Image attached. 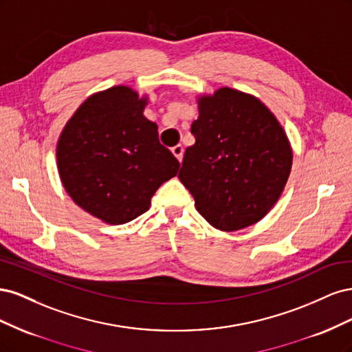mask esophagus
<instances>
[{"mask_svg":"<svg viewBox=\"0 0 352 352\" xmlns=\"http://www.w3.org/2000/svg\"><path fill=\"white\" fill-rule=\"evenodd\" d=\"M172 153L175 154V157L179 160V162H182V158H184V146L182 145H180V144L175 145L172 148Z\"/></svg>","mask_w":352,"mask_h":352,"instance_id":"obj_1","label":"esophagus"}]
</instances>
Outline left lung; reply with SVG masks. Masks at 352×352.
Segmentation results:
<instances>
[{"instance_id":"1","label":"left lung","mask_w":352,"mask_h":352,"mask_svg":"<svg viewBox=\"0 0 352 352\" xmlns=\"http://www.w3.org/2000/svg\"><path fill=\"white\" fill-rule=\"evenodd\" d=\"M198 113L177 177L212 228H248L283 192L292 167L287 136L258 98L232 88L199 97Z\"/></svg>"}]
</instances>
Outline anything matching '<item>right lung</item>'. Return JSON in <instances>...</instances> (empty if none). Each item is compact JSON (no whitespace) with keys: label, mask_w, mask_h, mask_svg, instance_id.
Here are the masks:
<instances>
[{"label":"right lung","mask_w":352,"mask_h":352,"mask_svg":"<svg viewBox=\"0 0 352 352\" xmlns=\"http://www.w3.org/2000/svg\"><path fill=\"white\" fill-rule=\"evenodd\" d=\"M145 105L146 97L123 85L94 94L57 142L63 186L80 208L109 225L144 214L155 190L180 167L160 144Z\"/></svg>","instance_id":"1"}]
</instances>
